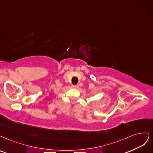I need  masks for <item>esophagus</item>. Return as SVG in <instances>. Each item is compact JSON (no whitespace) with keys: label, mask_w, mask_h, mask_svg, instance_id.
<instances>
[{"label":"esophagus","mask_w":153,"mask_h":153,"mask_svg":"<svg viewBox=\"0 0 153 153\" xmlns=\"http://www.w3.org/2000/svg\"><path fill=\"white\" fill-rule=\"evenodd\" d=\"M72 87L73 88H76V89H77V88H79V86H78V85H72Z\"/></svg>","instance_id":"obj_1"}]
</instances>
